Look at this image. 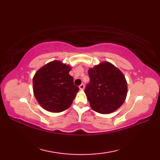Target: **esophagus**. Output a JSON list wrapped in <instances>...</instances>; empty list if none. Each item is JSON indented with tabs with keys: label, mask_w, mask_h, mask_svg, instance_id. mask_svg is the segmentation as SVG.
<instances>
[{
	"label": "esophagus",
	"mask_w": 160,
	"mask_h": 160,
	"mask_svg": "<svg viewBox=\"0 0 160 160\" xmlns=\"http://www.w3.org/2000/svg\"><path fill=\"white\" fill-rule=\"evenodd\" d=\"M79 88H80V90H83V89H84V84H80V85L79 86Z\"/></svg>",
	"instance_id": "obj_1"
}]
</instances>
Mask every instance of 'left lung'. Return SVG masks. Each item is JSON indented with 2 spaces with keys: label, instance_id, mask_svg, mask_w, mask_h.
<instances>
[{
  "label": "left lung",
  "instance_id": "1",
  "mask_svg": "<svg viewBox=\"0 0 160 160\" xmlns=\"http://www.w3.org/2000/svg\"><path fill=\"white\" fill-rule=\"evenodd\" d=\"M90 82L84 92L91 107L101 114L120 108L127 95V82L122 71L108 62H100L88 71Z\"/></svg>",
  "mask_w": 160,
  "mask_h": 160
}]
</instances>
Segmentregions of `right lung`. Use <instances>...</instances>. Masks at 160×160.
Here are the masks:
<instances>
[{
    "label": "right lung",
    "mask_w": 160,
    "mask_h": 160,
    "mask_svg": "<svg viewBox=\"0 0 160 160\" xmlns=\"http://www.w3.org/2000/svg\"><path fill=\"white\" fill-rule=\"evenodd\" d=\"M71 67L59 60L46 64L33 78V91L44 109L60 113L69 108L79 91L69 72Z\"/></svg>",
    "instance_id": "right-lung-1"
}]
</instances>
